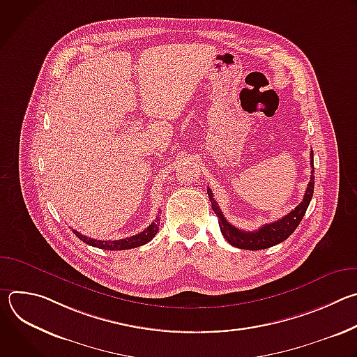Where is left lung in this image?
Returning a JSON list of instances; mask_svg holds the SVG:
<instances>
[{"label":"left lung","mask_w":357,"mask_h":357,"mask_svg":"<svg viewBox=\"0 0 357 357\" xmlns=\"http://www.w3.org/2000/svg\"><path fill=\"white\" fill-rule=\"evenodd\" d=\"M311 167H312L311 181L308 183L307 190H305L303 199L299 205L292 212H289L288 215L281 218L280 220L267 223L256 231H244V230H240V229L234 227L233 225H230L226 220V218L223 216V212L220 211V208L218 206V203L212 195V190L208 188V195H209V199L212 203V209L219 218L220 231L225 236V238L231 245H234L237 248H243V250H264V248L273 247V245L287 240L295 231L298 225L301 223L305 212H307V209L310 206L312 195H314V186H315L314 152H311Z\"/></svg>","instance_id":"8db88e82"}]
</instances>
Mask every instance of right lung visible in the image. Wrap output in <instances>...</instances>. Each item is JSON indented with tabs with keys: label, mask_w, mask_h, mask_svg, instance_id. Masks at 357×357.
<instances>
[{
	"label": "right lung",
	"mask_w": 357,
	"mask_h": 357,
	"mask_svg": "<svg viewBox=\"0 0 357 357\" xmlns=\"http://www.w3.org/2000/svg\"><path fill=\"white\" fill-rule=\"evenodd\" d=\"M160 213H161V211L158 212L157 219L152 222L144 231H141V233H138L135 236H131V237L120 238V240H96V238L83 236L82 233H79L75 229H73V233L77 236V238H80L86 244L97 247V248H103V250H128V248H135V247H139V245L151 241L152 238L155 237V234L160 230Z\"/></svg>",
	"instance_id": "obj_1"
}]
</instances>
